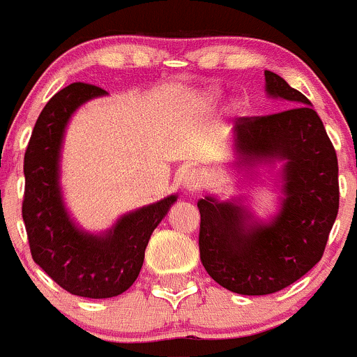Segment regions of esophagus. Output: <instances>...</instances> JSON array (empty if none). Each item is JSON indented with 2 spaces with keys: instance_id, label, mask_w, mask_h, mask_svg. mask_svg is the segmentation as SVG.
I'll return each mask as SVG.
<instances>
[{
  "instance_id": "1",
  "label": "esophagus",
  "mask_w": 357,
  "mask_h": 357,
  "mask_svg": "<svg viewBox=\"0 0 357 357\" xmlns=\"http://www.w3.org/2000/svg\"><path fill=\"white\" fill-rule=\"evenodd\" d=\"M182 185L183 189H187L189 192H194V190L199 189V187L203 185V175H201V172L196 170V168L187 170L182 177Z\"/></svg>"
}]
</instances>
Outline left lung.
I'll return each instance as SVG.
<instances>
[{"mask_svg": "<svg viewBox=\"0 0 357 357\" xmlns=\"http://www.w3.org/2000/svg\"><path fill=\"white\" fill-rule=\"evenodd\" d=\"M267 93L291 107L236 119V142L246 160H287L280 215L250 225L248 213L213 197L197 201L199 259L220 287L239 295H269L290 287L323 257L338 213V161L309 98L266 70Z\"/></svg>", "mask_w": 357, "mask_h": 357, "instance_id": "8db88e82", "label": "left lung"}]
</instances>
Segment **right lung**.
<instances>
[{
  "instance_id": "obj_1",
  "label": "right lung",
  "mask_w": 357,
  "mask_h": 357,
  "mask_svg": "<svg viewBox=\"0 0 357 357\" xmlns=\"http://www.w3.org/2000/svg\"><path fill=\"white\" fill-rule=\"evenodd\" d=\"M105 90L73 83L55 93L41 111L24 154L22 218L33 260L69 294L111 298L139 276L151 234L177 196L132 211L104 236L81 232L69 220L59 189V153L70 114Z\"/></svg>"
}]
</instances>
